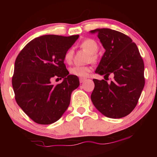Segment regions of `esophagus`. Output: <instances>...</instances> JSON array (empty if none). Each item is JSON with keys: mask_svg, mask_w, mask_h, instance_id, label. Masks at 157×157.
Here are the masks:
<instances>
[{"mask_svg": "<svg viewBox=\"0 0 157 157\" xmlns=\"http://www.w3.org/2000/svg\"><path fill=\"white\" fill-rule=\"evenodd\" d=\"M85 80H86L85 78H79V82H80V83H83Z\"/></svg>", "mask_w": 157, "mask_h": 157, "instance_id": "esophagus-1", "label": "esophagus"}]
</instances>
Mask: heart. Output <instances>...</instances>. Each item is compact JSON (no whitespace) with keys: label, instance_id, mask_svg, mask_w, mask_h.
Instances as JSON below:
<instances>
[{"label":"heart","instance_id":"obj_1","mask_svg":"<svg viewBox=\"0 0 157 157\" xmlns=\"http://www.w3.org/2000/svg\"><path fill=\"white\" fill-rule=\"evenodd\" d=\"M80 48L86 50L89 53V57L88 61L91 62H96L98 57L95 53L98 50V45L97 42L94 39H87L81 42ZM73 57V50L72 49H68L66 51L63 55V59L64 62L67 63H71L72 62ZM91 71V68L88 66H74L69 69V72L71 75H75L81 78H85L88 77L89 73Z\"/></svg>","mask_w":157,"mask_h":157}]
</instances>
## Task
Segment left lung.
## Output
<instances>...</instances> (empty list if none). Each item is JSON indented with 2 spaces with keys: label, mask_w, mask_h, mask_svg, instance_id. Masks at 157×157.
<instances>
[{
  "label": "left lung",
  "mask_w": 157,
  "mask_h": 157,
  "mask_svg": "<svg viewBox=\"0 0 157 157\" xmlns=\"http://www.w3.org/2000/svg\"><path fill=\"white\" fill-rule=\"evenodd\" d=\"M97 33L105 52L95 73L107 80L94 79L91 99L95 108L111 118L128 115L136 106L145 85L144 63L136 44L120 32L109 28L90 31Z\"/></svg>",
  "instance_id": "8db88e82"
}]
</instances>
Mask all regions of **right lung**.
Wrapping results in <instances>:
<instances>
[{"label": "right lung", "instance_id": "obj_1", "mask_svg": "<svg viewBox=\"0 0 157 157\" xmlns=\"http://www.w3.org/2000/svg\"><path fill=\"white\" fill-rule=\"evenodd\" d=\"M79 35H43L23 48L15 61L12 86L18 105L34 122L50 124L57 121L68 107L71 93L79 85L77 76L69 75L63 55ZM63 78L62 83L51 79Z\"/></svg>", "mask_w": 157, "mask_h": 157}]
</instances>
